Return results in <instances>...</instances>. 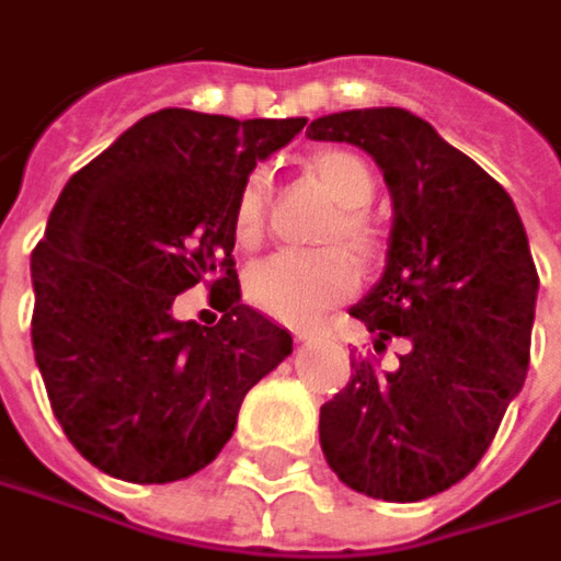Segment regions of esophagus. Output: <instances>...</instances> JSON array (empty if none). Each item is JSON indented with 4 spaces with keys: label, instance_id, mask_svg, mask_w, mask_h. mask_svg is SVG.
I'll list each match as a JSON object with an SVG mask.
<instances>
[{
    "label": "esophagus",
    "instance_id": "34e87169",
    "mask_svg": "<svg viewBox=\"0 0 561 561\" xmlns=\"http://www.w3.org/2000/svg\"><path fill=\"white\" fill-rule=\"evenodd\" d=\"M314 340V333H299V342H311Z\"/></svg>",
    "mask_w": 561,
    "mask_h": 561
}]
</instances>
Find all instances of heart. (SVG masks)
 <instances>
[{"instance_id": "1", "label": "heart", "mask_w": 561, "mask_h": 561, "mask_svg": "<svg viewBox=\"0 0 561 561\" xmlns=\"http://www.w3.org/2000/svg\"><path fill=\"white\" fill-rule=\"evenodd\" d=\"M308 175L321 184L327 197L340 206L330 225V240H342L348 253L367 262L377 253V234L360 216L374 201L377 179L358 153L348 150H324L308 163ZM265 225V184L250 179L237 197L234 231L243 247L262 237ZM358 287V272L342 250H318V253H274L255 262L247 274V296L259 311L272 314L274 321L306 327L314 324L327 308L348 299Z\"/></svg>"}]
</instances>
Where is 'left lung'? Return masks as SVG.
<instances>
[{
    "mask_svg": "<svg viewBox=\"0 0 561 561\" xmlns=\"http://www.w3.org/2000/svg\"><path fill=\"white\" fill-rule=\"evenodd\" d=\"M314 141L367 150L392 197L386 268L348 308L394 370L352 360V382L321 408V450L342 484L416 503L466 479L522 392L537 268L516 203L476 160L401 107L318 116Z\"/></svg>",
    "mask_w": 561,
    "mask_h": 561,
    "instance_id": "left-lung-1",
    "label": "left lung"
}]
</instances>
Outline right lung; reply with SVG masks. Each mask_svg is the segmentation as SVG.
Returning <instances> with one entry per match:
<instances>
[{
	"label": "right lung",
	"instance_id": "obj_1",
	"mask_svg": "<svg viewBox=\"0 0 561 561\" xmlns=\"http://www.w3.org/2000/svg\"><path fill=\"white\" fill-rule=\"evenodd\" d=\"M306 116L234 119L167 107L64 184L33 250V352L64 435L101 472L167 484L228 445L247 392L293 336L240 302L237 197ZM206 279L226 314L179 322Z\"/></svg>",
	"mask_w": 561,
	"mask_h": 561
}]
</instances>
